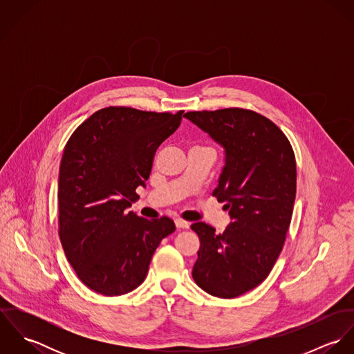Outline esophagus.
Segmentation results:
<instances>
[{
	"label": "esophagus",
	"mask_w": 354,
	"mask_h": 354,
	"mask_svg": "<svg viewBox=\"0 0 354 354\" xmlns=\"http://www.w3.org/2000/svg\"><path fill=\"white\" fill-rule=\"evenodd\" d=\"M174 223H176V226H177L178 229H188V227H189V222H187V221H184V219H176Z\"/></svg>",
	"instance_id": "1"
}]
</instances>
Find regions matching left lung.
Instances as JSON below:
<instances>
[{"label":"left lung","instance_id":"8db88e82","mask_svg":"<svg viewBox=\"0 0 354 354\" xmlns=\"http://www.w3.org/2000/svg\"><path fill=\"white\" fill-rule=\"evenodd\" d=\"M184 117L225 149L212 196L232 218L221 234L204 222L191 226L201 240L192 277L204 292L234 299L268 277L283 248L296 199V156L286 135L252 110L229 107Z\"/></svg>","mask_w":354,"mask_h":354}]
</instances>
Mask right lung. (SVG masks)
Returning <instances> with one entry per match:
<instances>
[{
    "instance_id": "right-lung-1",
    "label": "right lung",
    "mask_w": 354,
    "mask_h": 354,
    "mask_svg": "<svg viewBox=\"0 0 354 354\" xmlns=\"http://www.w3.org/2000/svg\"><path fill=\"white\" fill-rule=\"evenodd\" d=\"M184 110L95 111L65 145L58 178V234L79 279L103 296H121L146 279L152 254L176 230L162 216L127 211L151 173L156 149L180 127Z\"/></svg>"
}]
</instances>
